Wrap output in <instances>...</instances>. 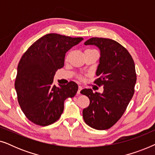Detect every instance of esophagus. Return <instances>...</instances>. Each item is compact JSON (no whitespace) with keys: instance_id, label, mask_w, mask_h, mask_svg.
I'll return each mask as SVG.
<instances>
[{"instance_id":"34e87169","label":"esophagus","mask_w":155,"mask_h":155,"mask_svg":"<svg viewBox=\"0 0 155 155\" xmlns=\"http://www.w3.org/2000/svg\"><path fill=\"white\" fill-rule=\"evenodd\" d=\"M82 90V86H78V92H77V94H80V91H81Z\"/></svg>"}]
</instances>
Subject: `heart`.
Segmentation results:
<instances>
[{
    "label": "heart",
    "mask_w": 155,
    "mask_h": 155,
    "mask_svg": "<svg viewBox=\"0 0 155 155\" xmlns=\"http://www.w3.org/2000/svg\"><path fill=\"white\" fill-rule=\"evenodd\" d=\"M78 79H79L80 80H83L84 78L82 77V76H79V77H78Z\"/></svg>",
    "instance_id": "b5f03b06"
}]
</instances>
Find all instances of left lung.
Listing matches in <instances>:
<instances>
[{"label":"left lung","instance_id":"1","mask_svg":"<svg viewBox=\"0 0 155 155\" xmlns=\"http://www.w3.org/2000/svg\"><path fill=\"white\" fill-rule=\"evenodd\" d=\"M100 49L101 56L94 83L104 87L102 94L84 89L81 94L90 99L83 109L84 122L97 130H107L124 114L135 92L137 76L133 59L126 48L111 39L93 37L84 42Z\"/></svg>","mask_w":155,"mask_h":155}]
</instances>
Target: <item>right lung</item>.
I'll return each mask as SVG.
<instances>
[{
  "instance_id": "right-lung-1",
  "label": "right lung",
  "mask_w": 155,
  "mask_h": 155,
  "mask_svg": "<svg viewBox=\"0 0 155 155\" xmlns=\"http://www.w3.org/2000/svg\"><path fill=\"white\" fill-rule=\"evenodd\" d=\"M82 40V37L48 34L22 55L15 87L21 109L33 124L46 126L57 121L63 111L64 101L77 93L75 82L60 84V87L53 82L56 71L64 65L65 53Z\"/></svg>"
}]
</instances>
